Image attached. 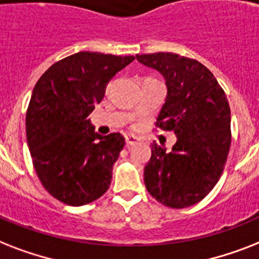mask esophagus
<instances>
[{"instance_id": "esophagus-1", "label": "esophagus", "mask_w": 259, "mask_h": 259, "mask_svg": "<svg viewBox=\"0 0 259 259\" xmlns=\"http://www.w3.org/2000/svg\"><path fill=\"white\" fill-rule=\"evenodd\" d=\"M138 138L134 136H126V146L129 148V146H133V145H136L137 142H138Z\"/></svg>"}]
</instances>
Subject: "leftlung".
<instances>
[{
    "mask_svg": "<svg viewBox=\"0 0 259 259\" xmlns=\"http://www.w3.org/2000/svg\"><path fill=\"white\" fill-rule=\"evenodd\" d=\"M137 60L165 78L167 96L155 125L177 137L170 151L151 144L145 186L173 209L195 205L215 186L228 159L232 133L226 94L198 61L174 53L137 54Z\"/></svg>",
    "mask_w": 259,
    "mask_h": 259,
    "instance_id": "left-lung-1",
    "label": "left lung"
}]
</instances>
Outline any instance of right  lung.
Masks as SVG:
<instances>
[{"label":"right lung","mask_w":259,"mask_h":259,"mask_svg":"<svg viewBox=\"0 0 259 259\" xmlns=\"http://www.w3.org/2000/svg\"><path fill=\"white\" fill-rule=\"evenodd\" d=\"M133 56L79 52L52 65L37 81L26 111V140L41 184L61 202L90 203L110 186L125 146L119 133L94 132L89 114Z\"/></svg>","instance_id":"obj_1"}]
</instances>
